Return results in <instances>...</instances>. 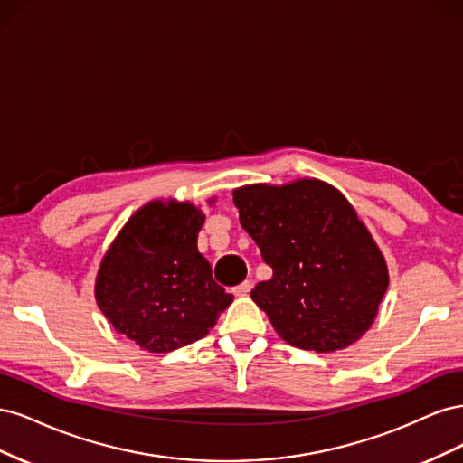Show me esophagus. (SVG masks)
Listing matches in <instances>:
<instances>
[{
    "label": "esophagus",
    "instance_id": "obj_1",
    "mask_svg": "<svg viewBox=\"0 0 463 463\" xmlns=\"http://www.w3.org/2000/svg\"><path fill=\"white\" fill-rule=\"evenodd\" d=\"M250 288H253V284L249 282V279H245L243 284H240V286H235L233 289H232V293L233 296H237V298H241V296H249V291H250Z\"/></svg>",
    "mask_w": 463,
    "mask_h": 463
}]
</instances>
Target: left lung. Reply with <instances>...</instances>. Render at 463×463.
I'll return each instance as SVG.
<instances>
[{"label": "left lung", "instance_id": "obj_1", "mask_svg": "<svg viewBox=\"0 0 463 463\" xmlns=\"http://www.w3.org/2000/svg\"><path fill=\"white\" fill-rule=\"evenodd\" d=\"M243 230L272 278L250 298L293 347L328 354L355 344L378 315L388 266L344 193L315 177L233 189Z\"/></svg>", "mask_w": 463, "mask_h": 463}]
</instances>
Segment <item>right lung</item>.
<instances>
[{
    "instance_id": "add662e5",
    "label": "right lung",
    "mask_w": 463,
    "mask_h": 463,
    "mask_svg": "<svg viewBox=\"0 0 463 463\" xmlns=\"http://www.w3.org/2000/svg\"><path fill=\"white\" fill-rule=\"evenodd\" d=\"M203 223V210L193 203L154 199L125 222L98 269V309L150 354L204 338L233 299L199 253Z\"/></svg>"
}]
</instances>
